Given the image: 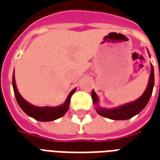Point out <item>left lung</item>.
<instances>
[{"label": "left lung", "mask_w": 160, "mask_h": 160, "mask_svg": "<svg viewBox=\"0 0 160 160\" xmlns=\"http://www.w3.org/2000/svg\"><path fill=\"white\" fill-rule=\"evenodd\" d=\"M148 55L150 56L149 52H148ZM153 87H154V70H153V67L151 64V72H150L148 87L143 94L136 100L120 105L118 107L106 109V108L99 106V104H98L99 99L94 90L92 91V98L93 104L95 105L96 111L98 115L106 118L112 119V120H128L134 117L135 115L139 114L146 107V105L148 104V101L152 96Z\"/></svg>", "instance_id": "left-lung-1"}]
</instances>
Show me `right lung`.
Instances as JSON below:
<instances>
[{"label": "right lung", "instance_id": "obj_1", "mask_svg": "<svg viewBox=\"0 0 160 160\" xmlns=\"http://www.w3.org/2000/svg\"><path fill=\"white\" fill-rule=\"evenodd\" d=\"M12 87H13V92H14L16 100H17V103L19 105V107L22 109L23 111L26 115H28L31 118H34L38 121H40V122H50V121L56 120V119L63 117L66 114V112L69 108L70 99H71L72 95L76 91V88H74L73 90L71 91L70 93L68 94V96L67 97L65 102L61 105L54 106V107H52V106L39 107V106H35L33 104H30L29 102H27L19 94L17 86H16L14 71H13V74H12Z\"/></svg>", "mask_w": 160, "mask_h": 160}]
</instances>
